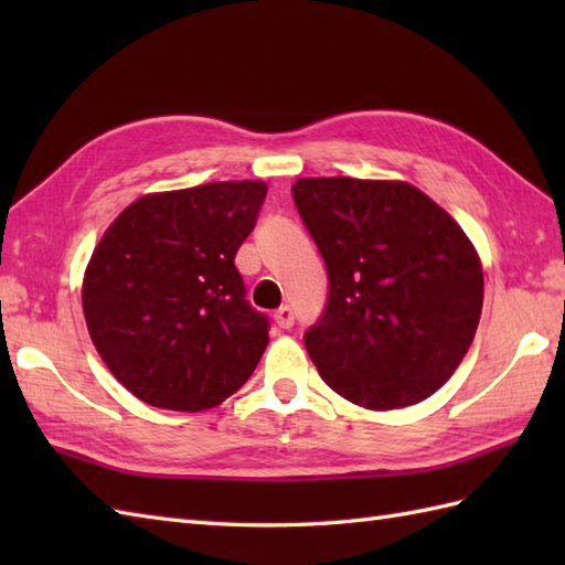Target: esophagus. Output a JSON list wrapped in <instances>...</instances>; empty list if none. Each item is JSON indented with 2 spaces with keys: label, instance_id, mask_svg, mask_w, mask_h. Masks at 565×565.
Here are the masks:
<instances>
[{
  "label": "esophagus",
  "instance_id": "obj_1",
  "mask_svg": "<svg viewBox=\"0 0 565 565\" xmlns=\"http://www.w3.org/2000/svg\"><path fill=\"white\" fill-rule=\"evenodd\" d=\"M274 322L276 326H279L281 330H289L291 326H294V310L289 308V306H284V308H279L274 313Z\"/></svg>",
  "mask_w": 565,
  "mask_h": 565
}]
</instances>
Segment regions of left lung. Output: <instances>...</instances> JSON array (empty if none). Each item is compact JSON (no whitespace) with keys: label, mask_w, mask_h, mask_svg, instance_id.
<instances>
[{"label":"left lung","mask_w":565,"mask_h":565,"mask_svg":"<svg viewBox=\"0 0 565 565\" xmlns=\"http://www.w3.org/2000/svg\"><path fill=\"white\" fill-rule=\"evenodd\" d=\"M294 201L328 264L330 298L306 350L366 411L429 398L481 320L483 264L425 191L401 179L301 177Z\"/></svg>","instance_id":"obj_1"}]
</instances>
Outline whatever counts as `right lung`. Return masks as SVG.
<instances>
[{
    "label": "right lung",
    "mask_w": 565,
    "mask_h": 565,
    "mask_svg": "<svg viewBox=\"0 0 565 565\" xmlns=\"http://www.w3.org/2000/svg\"><path fill=\"white\" fill-rule=\"evenodd\" d=\"M259 179L154 191L116 215L82 279L89 338L152 407L201 413L243 386L269 342L235 252L255 227Z\"/></svg>",
    "instance_id": "obj_1"
}]
</instances>
